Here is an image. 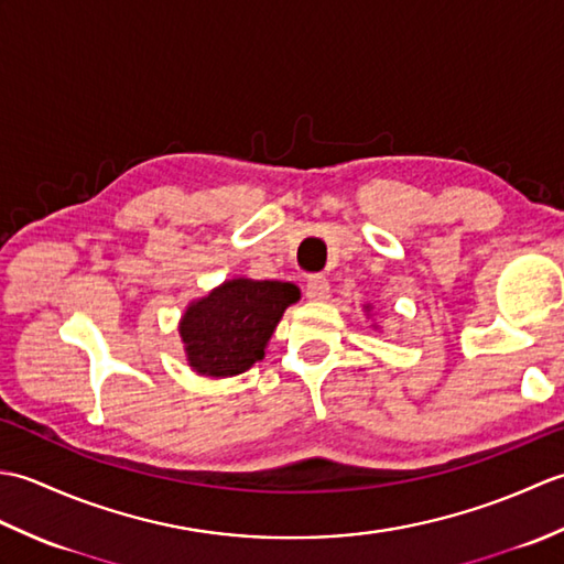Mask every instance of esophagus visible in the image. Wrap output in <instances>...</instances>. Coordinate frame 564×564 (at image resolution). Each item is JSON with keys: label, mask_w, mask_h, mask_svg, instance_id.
I'll return each instance as SVG.
<instances>
[{"label": "esophagus", "mask_w": 564, "mask_h": 564, "mask_svg": "<svg viewBox=\"0 0 564 564\" xmlns=\"http://www.w3.org/2000/svg\"><path fill=\"white\" fill-rule=\"evenodd\" d=\"M305 295L310 297V301H327V297H329V281L319 273L310 275L307 285H305Z\"/></svg>", "instance_id": "1"}]
</instances>
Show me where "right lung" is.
I'll list each match as a JSON object with an SVG mask.
<instances>
[{
  "label": "right lung",
  "instance_id": "right-lung-1",
  "mask_svg": "<svg viewBox=\"0 0 564 564\" xmlns=\"http://www.w3.org/2000/svg\"><path fill=\"white\" fill-rule=\"evenodd\" d=\"M301 297L293 283L225 281L182 319V339L188 364L198 373L227 378L263 358V346L283 317V310Z\"/></svg>",
  "mask_w": 564,
  "mask_h": 564
}]
</instances>
